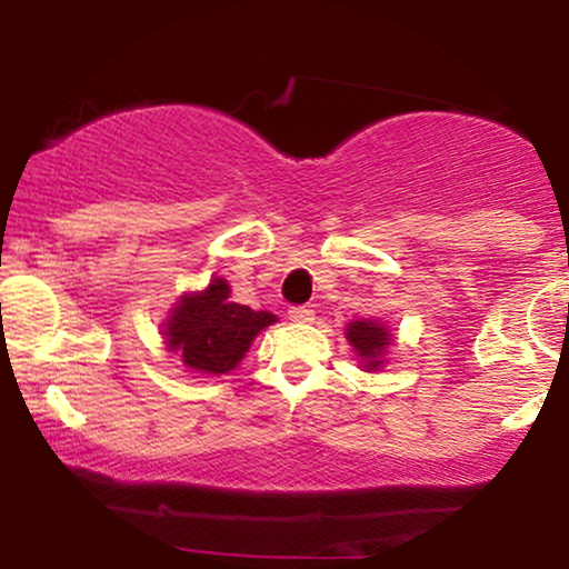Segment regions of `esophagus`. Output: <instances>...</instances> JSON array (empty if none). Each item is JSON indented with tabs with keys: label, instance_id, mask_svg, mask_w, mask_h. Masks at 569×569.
I'll return each mask as SVG.
<instances>
[{
	"label": "esophagus",
	"instance_id": "34e87169",
	"mask_svg": "<svg viewBox=\"0 0 569 569\" xmlns=\"http://www.w3.org/2000/svg\"><path fill=\"white\" fill-rule=\"evenodd\" d=\"M287 316H290V321L295 323H310L313 321V308L310 306H295L287 310Z\"/></svg>",
	"mask_w": 569,
	"mask_h": 569
}]
</instances>
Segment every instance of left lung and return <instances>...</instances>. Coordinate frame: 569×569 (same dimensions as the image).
Instances as JSON below:
<instances>
[{"label":"left lung","mask_w":569,"mask_h":569,"mask_svg":"<svg viewBox=\"0 0 569 569\" xmlns=\"http://www.w3.org/2000/svg\"><path fill=\"white\" fill-rule=\"evenodd\" d=\"M347 341L355 347L365 370H378L383 365L388 347L393 345V337L383 323L362 318V321H352L347 326Z\"/></svg>","instance_id":"left-lung-1"}]
</instances>
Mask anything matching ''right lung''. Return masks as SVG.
Wrapping results in <instances>:
<instances>
[{
  "label": "right lung",
  "instance_id": "add662e5",
  "mask_svg": "<svg viewBox=\"0 0 569 569\" xmlns=\"http://www.w3.org/2000/svg\"><path fill=\"white\" fill-rule=\"evenodd\" d=\"M277 323L267 310L230 302V287L214 277L207 290L178 300L166 321V347L181 355L186 368L204 376H224L243 360L256 333Z\"/></svg>",
  "mask_w": 569,
  "mask_h": 569
}]
</instances>
